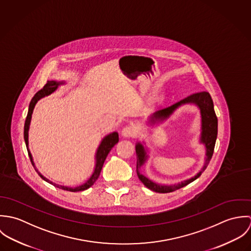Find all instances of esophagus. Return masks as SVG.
<instances>
[{"instance_id":"1","label":"esophagus","mask_w":251,"mask_h":251,"mask_svg":"<svg viewBox=\"0 0 251 251\" xmlns=\"http://www.w3.org/2000/svg\"><path fill=\"white\" fill-rule=\"evenodd\" d=\"M122 135L124 137H126V138H129V137H133L135 135V130L133 129V127L131 126H125L122 130Z\"/></svg>"}]
</instances>
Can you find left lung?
<instances>
[{
	"mask_svg": "<svg viewBox=\"0 0 251 251\" xmlns=\"http://www.w3.org/2000/svg\"><path fill=\"white\" fill-rule=\"evenodd\" d=\"M187 103H192L195 104L196 106L200 109V114H201V137H200V142L204 144L206 147V160L205 164L202 168V170L197 173L194 177L190 179H185L183 181H180L177 184L174 185H162L155 183L151 181V179L146 178L144 175L140 174L139 168L144 165L148 158L147 151L144 148L143 145L138 142L135 146L136 150V154H137V176L139 179L142 181L145 186H147L149 189L158 192V193H168L175 191L179 188H181L188 183L192 182L193 180L198 179L201 174L205 171L207 166L210 163V160L213 156L214 150H215V141L217 137V118L215 115V109H214V102L213 100L208 92H200V93H195L187 98L181 100L179 102L169 106V107L164 108L161 110H158L154 112L151 118H150V123L151 125H155L157 123H161L165 120H167L174 112L176 109H178L179 106Z\"/></svg>",
	"mask_w": 251,
	"mask_h": 251,
	"instance_id": "8db88e82",
	"label": "left lung"
}]
</instances>
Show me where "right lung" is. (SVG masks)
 Listing matches in <instances>:
<instances>
[{
    "mask_svg": "<svg viewBox=\"0 0 251 251\" xmlns=\"http://www.w3.org/2000/svg\"><path fill=\"white\" fill-rule=\"evenodd\" d=\"M65 84V82H56V81H47V83L45 84V86L39 90L36 95L34 96V98L32 99L31 102H30V105H29V110H28V114H27V118H26V121H25V126H24V140H25V143H26V147H27V150H28V153H29V157L31 159V162L33 164V166L35 167L36 169V166H35V163L33 161V156L30 152V150H29V127H30V124H31V119H32V114H33V111H34V108L36 106V102L44 98V97H47L49 95H51L52 93H54L58 87L60 85H63ZM119 142V134L118 132H112L110 134L106 135L102 140H101V143L100 144L98 150H97V153H96V167H95V170H94V173L93 175L91 176V178L88 179L85 183H83L82 185H79L77 187H69V186H64V185H60V184H57V183H54L53 181H51L50 179H46L45 177H43L37 170L36 169L37 174L41 177V179L46 180L47 182L53 184L54 186L56 187H59V188H62L64 190H68V191H72V192H76V191H83V190H86L88 189L89 187H91L95 182L96 180L99 179L100 177V174L101 172V169H102V166H103V163L107 157L108 153L109 151H111V149L116 145V144Z\"/></svg>",
    "mask_w": 251,
    "mask_h": 251,
    "instance_id": "1",
    "label": "right lung"
}]
</instances>
